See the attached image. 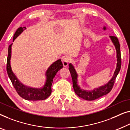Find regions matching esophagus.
Instances as JSON below:
<instances>
[{
	"label": "esophagus",
	"mask_w": 130,
	"mask_h": 130,
	"mask_svg": "<svg viewBox=\"0 0 130 130\" xmlns=\"http://www.w3.org/2000/svg\"><path fill=\"white\" fill-rule=\"evenodd\" d=\"M69 60H70V59L68 56H63V57H62L61 61H62V63H63L64 67H67V66H68L69 63Z\"/></svg>",
	"instance_id": "obj_1"
}]
</instances>
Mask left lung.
<instances>
[{
    "label": "left lung",
    "instance_id": "8db88e82",
    "mask_svg": "<svg viewBox=\"0 0 130 130\" xmlns=\"http://www.w3.org/2000/svg\"><path fill=\"white\" fill-rule=\"evenodd\" d=\"M103 29L105 30L106 29V27H103ZM109 37H110L112 43H113L116 47L117 63L116 69L114 73L113 76H112L111 79L106 84H105L104 86L95 88V89L91 90V91H86V90L81 89L80 86L78 85L77 73L74 66L71 63L69 64V70L70 72L71 78H72L73 86V88H74V92L78 97L82 98V99L86 100H94L99 99L100 97L106 95L108 93H110L112 88V87H113L117 76L118 75V73H119L120 70V69H121V52H120V45L119 42H118L117 37H116V36H110Z\"/></svg>",
    "mask_w": 130,
    "mask_h": 130
}]
</instances>
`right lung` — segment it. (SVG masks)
Segmentation results:
<instances>
[{"label":"right lung","instance_id":"obj_1","mask_svg":"<svg viewBox=\"0 0 130 130\" xmlns=\"http://www.w3.org/2000/svg\"><path fill=\"white\" fill-rule=\"evenodd\" d=\"M26 27H20L18 28L16 31L13 36V42L23 32ZM12 46L11 44L9 46L8 48V56L7 58V66L6 70L7 74L9 78L10 79L13 85L15 90L17 93L20 97L23 99L29 101H38L43 100L46 99L52 93V85L53 80L55 77L56 73L61 69L63 68V64L60 59H59L55 62H54L50 66L48 67L46 72V80L44 85L42 88H33L27 87L21 83L14 74L13 73L12 68L10 66V59L12 55Z\"/></svg>","mask_w":130,"mask_h":130}]
</instances>
